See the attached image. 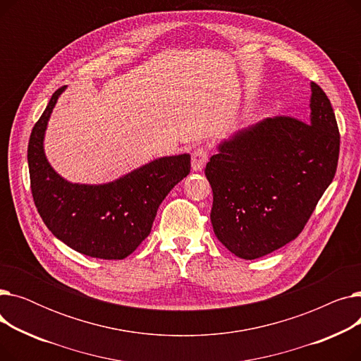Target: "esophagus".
I'll list each match as a JSON object with an SVG mask.
<instances>
[{
  "instance_id": "1",
  "label": "esophagus",
  "mask_w": 361,
  "mask_h": 361,
  "mask_svg": "<svg viewBox=\"0 0 361 361\" xmlns=\"http://www.w3.org/2000/svg\"><path fill=\"white\" fill-rule=\"evenodd\" d=\"M207 158H209V154H207L206 147H197L192 154V166L195 171H202L207 162Z\"/></svg>"
}]
</instances>
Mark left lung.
<instances>
[{"instance_id":"left-lung-1","label":"left lung","mask_w":361,"mask_h":361,"mask_svg":"<svg viewBox=\"0 0 361 361\" xmlns=\"http://www.w3.org/2000/svg\"><path fill=\"white\" fill-rule=\"evenodd\" d=\"M307 123L274 117L237 131L206 164L218 240L241 259L293 241L332 183L339 130L326 93L312 83Z\"/></svg>"}]
</instances>
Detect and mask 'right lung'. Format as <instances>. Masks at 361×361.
<instances>
[{
	"instance_id": "add662e5",
	"label": "right lung",
	"mask_w": 361,
	"mask_h": 361,
	"mask_svg": "<svg viewBox=\"0 0 361 361\" xmlns=\"http://www.w3.org/2000/svg\"><path fill=\"white\" fill-rule=\"evenodd\" d=\"M66 86L55 90L35 124L27 162L33 202L48 230L73 250L97 259H124L149 235L158 207L190 173V155L152 161L106 184H73L49 165L44 136Z\"/></svg>"
}]
</instances>
